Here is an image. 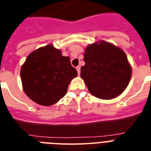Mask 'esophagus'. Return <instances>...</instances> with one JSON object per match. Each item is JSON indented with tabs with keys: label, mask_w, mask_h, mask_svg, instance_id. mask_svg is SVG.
Returning <instances> with one entry per match:
<instances>
[{
	"label": "esophagus",
	"mask_w": 151,
	"mask_h": 151,
	"mask_svg": "<svg viewBox=\"0 0 151 151\" xmlns=\"http://www.w3.org/2000/svg\"><path fill=\"white\" fill-rule=\"evenodd\" d=\"M76 70H77V72H78V75H80V66H78L76 67Z\"/></svg>",
	"instance_id": "obj_1"
}]
</instances>
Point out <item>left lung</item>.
<instances>
[{
    "instance_id": "left-lung-1",
    "label": "left lung",
    "mask_w": 151,
    "mask_h": 151,
    "mask_svg": "<svg viewBox=\"0 0 151 151\" xmlns=\"http://www.w3.org/2000/svg\"><path fill=\"white\" fill-rule=\"evenodd\" d=\"M85 65L81 78L90 93L103 100L114 99L123 93L129 83L132 68L121 48L100 40L85 48Z\"/></svg>"
}]
</instances>
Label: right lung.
<instances>
[{
	"mask_svg": "<svg viewBox=\"0 0 151 151\" xmlns=\"http://www.w3.org/2000/svg\"><path fill=\"white\" fill-rule=\"evenodd\" d=\"M20 76L25 93L38 104L50 106L66 94L70 82L78 74L69 57L62 56L61 50L49 44L28 55Z\"/></svg>",
	"mask_w": 151,
	"mask_h": 151,
	"instance_id": "right-lung-1",
	"label": "right lung"
}]
</instances>
